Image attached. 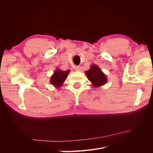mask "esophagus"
Segmentation results:
<instances>
[{"instance_id":"34e87169","label":"esophagus","mask_w":153,"mask_h":153,"mask_svg":"<svg viewBox=\"0 0 153 153\" xmlns=\"http://www.w3.org/2000/svg\"><path fill=\"white\" fill-rule=\"evenodd\" d=\"M75 69L76 71H80V67L79 66H76L75 67Z\"/></svg>"}]
</instances>
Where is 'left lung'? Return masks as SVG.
I'll return each mask as SVG.
<instances>
[{
    "label": "left lung",
    "mask_w": 153,
    "mask_h": 153,
    "mask_svg": "<svg viewBox=\"0 0 153 153\" xmlns=\"http://www.w3.org/2000/svg\"><path fill=\"white\" fill-rule=\"evenodd\" d=\"M85 74L88 79L95 88L103 85L107 82V78L105 74L96 64H92L89 70L85 71Z\"/></svg>",
    "instance_id": "8db88e82"
}]
</instances>
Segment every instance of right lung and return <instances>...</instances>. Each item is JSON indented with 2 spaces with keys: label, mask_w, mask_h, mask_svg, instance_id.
Segmentation results:
<instances>
[{
  "label": "right lung",
  "mask_w": 153,
  "mask_h": 153,
  "mask_svg": "<svg viewBox=\"0 0 153 153\" xmlns=\"http://www.w3.org/2000/svg\"><path fill=\"white\" fill-rule=\"evenodd\" d=\"M69 70L62 71L60 69H57L51 76L50 83L55 87L59 88L63 84L64 82L66 80L68 75L69 73Z\"/></svg>",
  "instance_id": "right-lung-1"
}]
</instances>
